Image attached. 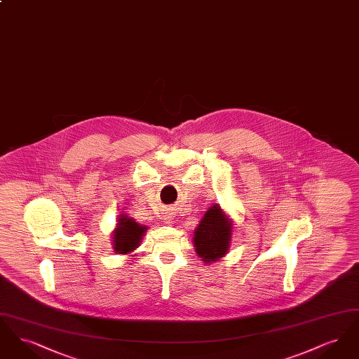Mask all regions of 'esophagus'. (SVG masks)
Wrapping results in <instances>:
<instances>
[{
	"instance_id": "obj_1",
	"label": "esophagus",
	"mask_w": 359,
	"mask_h": 359,
	"mask_svg": "<svg viewBox=\"0 0 359 359\" xmlns=\"http://www.w3.org/2000/svg\"><path fill=\"white\" fill-rule=\"evenodd\" d=\"M172 219H173V214H172L171 211L165 212V215H164V222L167 223V224H170V223H172Z\"/></svg>"
}]
</instances>
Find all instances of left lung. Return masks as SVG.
Returning a JSON list of instances; mask_svg holds the SVG:
<instances>
[{
  "mask_svg": "<svg viewBox=\"0 0 359 359\" xmlns=\"http://www.w3.org/2000/svg\"><path fill=\"white\" fill-rule=\"evenodd\" d=\"M233 222L219 205H211L194 231L195 252L205 264L222 258L230 248Z\"/></svg>",
  "mask_w": 359,
  "mask_h": 359,
  "instance_id": "1",
  "label": "left lung"
}]
</instances>
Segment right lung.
Wrapping results in <instances>:
<instances>
[{
	"instance_id": "obj_1",
	"label": "right lung",
	"mask_w": 359,
	"mask_h": 359,
	"mask_svg": "<svg viewBox=\"0 0 359 359\" xmlns=\"http://www.w3.org/2000/svg\"><path fill=\"white\" fill-rule=\"evenodd\" d=\"M147 226L137 223L133 218L122 214L118 218V223L113 231V249L117 255H129L135 252L141 243Z\"/></svg>"
}]
</instances>
